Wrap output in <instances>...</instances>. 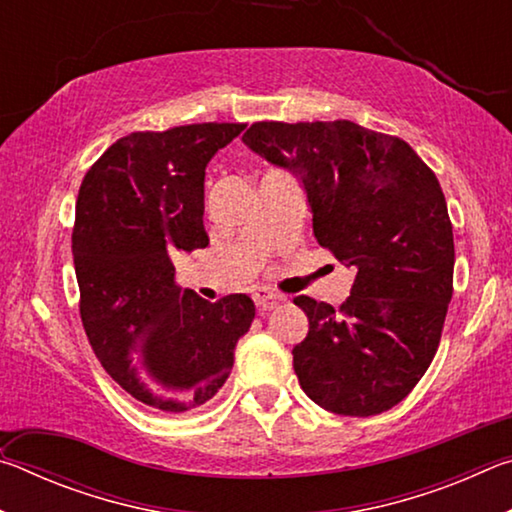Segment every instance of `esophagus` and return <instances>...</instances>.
Here are the masks:
<instances>
[{
	"instance_id": "1",
	"label": "esophagus",
	"mask_w": 512,
	"mask_h": 512,
	"mask_svg": "<svg viewBox=\"0 0 512 512\" xmlns=\"http://www.w3.org/2000/svg\"><path fill=\"white\" fill-rule=\"evenodd\" d=\"M253 300L259 309H275L284 300V296H280V293H275L266 287H259L253 293Z\"/></svg>"
}]
</instances>
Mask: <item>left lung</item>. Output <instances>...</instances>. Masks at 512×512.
Masks as SVG:
<instances>
[{
    "instance_id": "left-lung-1",
    "label": "left lung",
    "mask_w": 512,
    "mask_h": 512,
    "mask_svg": "<svg viewBox=\"0 0 512 512\" xmlns=\"http://www.w3.org/2000/svg\"><path fill=\"white\" fill-rule=\"evenodd\" d=\"M255 153L302 180L314 237L357 271L339 309L298 296L309 318L293 370L311 400L339 415L393 409L427 372L454 293L445 194L400 137L348 119L255 121Z\"/></svg>"
}]
</instances>
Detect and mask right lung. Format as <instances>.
<instances>
[{"instance_id": "obj_1", "label": "right lung", "mask_w": 512, "mask_h": 512, "mask_svg": "<svg viewBox=\"0 0 512 512\" xmlns=\"http://www.w3.org/2000/svg\"><path fill=\"white\" fill-rule=\"evenodd\" d=\"M246 124L121 137L85 173L72 232L81 320L108 375L164 413L201 409L228 379L255 302L180 291L173 248H205V167Z\"/></svg>"}]
</instances>
